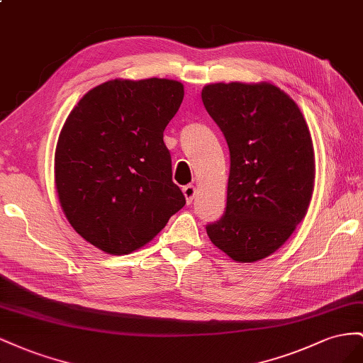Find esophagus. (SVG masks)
I'll use <instances>...</instances> for the list:
<instances>
[{"label":"esophagus","instance_id":"34e87169","mask_svg":"<svg viewBox=\"0 0 363 363\" xmlns=\"http://www.w3.org/2000/svg\"><path fill=\"white\" fill-rule=\"evenodd\" d=\"M182 193L185 196V199H187V203H191L194 199V194H196L194 185H185V187L182 189Z\"/></svg>","mask_w":363,"mask_h":363}]
</instances>
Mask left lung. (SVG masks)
<instances>
[{
  "label": "left lung",
  "instance_id": "obj_1",
  "mask_svg": "<svg viewBox=\"0 0 363 363\" xmlns=\"http://www.w3.org/2000/svg\"><path fill=\"white\" fill-rule=\"evenodd\" d=\"M202 101L231 160L226 208L206 234L233 260L258 262L306 217L315 182L312 137L296 103L266 82L206 85Z\"/></svg>",
  "mask_w": 363,
  "mask_h": 363
}]
</instances>
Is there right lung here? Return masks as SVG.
<instances>
[{"label": "right lung", "instance_id": "right-lung-1", "mask_svg": "<svg viewBox=\"0 0 363 363\" xmlns=\"http://www.w3.org/2000/svg\"><path fill=\"white\" fill-rule=\"evenodd\" d=\"M182 99L176 80H109L88 91L62 128L59 202L77 234L103 252L138 250L185 205L164 144Z\"/></svg>", "mask_w": 363, "mask_h": 363}]
</instances>
